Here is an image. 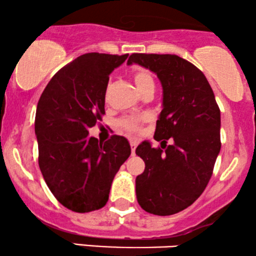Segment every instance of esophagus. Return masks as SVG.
Wrapping results in <instances>:
<instances>
[{"instance_id": "esophagus-1", "label": "esophagus", "mask_w": 256, "mask_h": 256, "mask_svg": "<svg viewBox=\"0 0 256 256\" xmlns=\"http://www.w3.org/2000/svg\"><path fill=\"white\" fill-rule=\"evenodd\" d=\"M129 144H130L132 154H135V148H136V146H138V141H136V140H133V139H132L130 141H129Z\"/></svg>"}]
</instances>
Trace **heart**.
<instances>
[{"instance_id": "obj_1", "label": "heart", "mask_w": 256, "mask_h": 256, "mask_svg": "<svg viewBox=\"0 0 256 256\" xmlns=\"http://www.w3.org/2000/svg\"><path fill=\"white\" fill-rule=\"evenodd\" d=\"M133 79L135 86L139 90L140 93H142L147 88H154V80H153L151 73L146 69L138 68L133 70ZM147 120L146 116H129L124 117L120 121V126L123 129L130 133H136L141 130V124Z\"/></svg>"}]
</instances>
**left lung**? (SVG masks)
<instances>
[{
	"label": "left lung",
	"mask_w": 256,
	"mask_h": 256,
	"mask_svg": "<svg viewBox=\"0 0 256 256\" xmlns=\"http://www.w3.org/2000/svg\"><path fill=\"white\" fill-rule=\"evenodd\" d=\"M127 63L150 69L160 80L163 110L154 140L162 141V147L172 141L165 151L148 141L136 147L135 153L145 162L135 181L138 202L152 214H175L190 206L211 178L222 146L220 110L206 76L187 60L133 54Z\"/></svg>",
	"instance_id": "obj_1"
}]
</instances>
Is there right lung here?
I'll return each mask as SVG.
<instances>
[{
    "mask_svg": "<svg viewBox=\"0 0 256 256\" xmlns=\"http://www.w3.org/2000/svg\"><path fill=\"white\" fill-rule=\"evenodd\" d=\"M127 57L81 55L54 75L39 98L34 120L39 168L54 196L74 212L104 207L114 177L130 156L126 138L112 135L100 142L88 135L105 114L109 75Z\"/></svg>",
    "mask_w": 256,
    "mask_h": 256,
    "instance_id": "add662e5",
    "label": "right lung"
}]
</instances>
